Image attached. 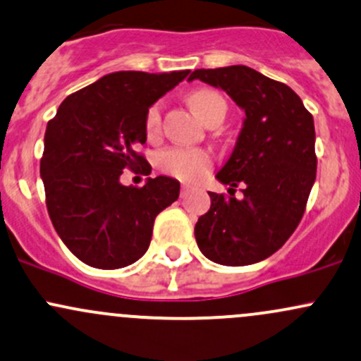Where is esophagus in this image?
<instances>
[{"mask_svg":"<svg viewBox=\"0 0 361 361\" xmlns=\"http://www.w3.org/2000/svg\"><path fill=\"white\" fill-rule=\"evenodd\" d=\"M190 185H181V197H187L188 192H190Z\"/></svg>","mask_w":361,"mask_h":361,"instance_id":"esophagus-1","label":"esophagus"}]
</instances>
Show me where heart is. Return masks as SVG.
Returning <instances> with one entry per match:
<instances>
[{"label":"heart","instance_id":"b5f03b06","mask_svg":"<svg viewBox=\"0 0 361 361\" xmlns=\"http://www.w3.org/2000/svg\"><path fill=\"white\" fill-rule=\"evenodd\" d=\"M190 105L193 112L202 121L219 105H225L221 94L211 90H200L190 94ZM226 107V105H225ZM161 126V105H152L145 116V130L147 135L154 136ZM157 164L164 173L176 176L180 180L197 181L209 173L212 159L206 150L200 149H181V147H173L161 152L157 157Z\"/></svg>","mask_w":361,"mask_h":361}]
</instances>
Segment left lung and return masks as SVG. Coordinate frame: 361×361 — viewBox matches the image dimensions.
<instances>
[{"label": "left lung", "mask_w": 361, "mask_h": 361, "mask_svg": "<svg viewBox=\"0 0 361 361\" xmlns=\"http://www.w3.org/2000/svg\"><path fill=\"white\" fill-rule=\"evenodd\" d=\"M193 79L226 91L245 112L216 174L230 185V197L209 192L211 209L195 225L197 245L225 267L259 263L286 244L305 214L317 178L313 116L289 86L250 67L197 69ZM237 184L245 185L240 201L233 193Z\"/></svg>", "instance_id": "8db88e82"}]
</instances>
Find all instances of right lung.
Wrapping results in <instances>:
<instances>
[{
    "label": "right lung",
    "instance_id": "right-lung-1",
    "mask_svg": "<svg viewBox=\"0 0 361 361\" xmlns=\"http://www.w3.org/2000/svg\"><path fill=\"white\" fill-rule=\"evenodd\" d=\"M190 71H119L69 94L44 133L41 178L56 233L82 263L116 270L138 261L154 221L180 195V181L121 183L124 169L150 174L136 149L147 142L149 109Z\"/></svg>",
    "mask_w": 361,
    "mask_h": 361
}]
</instances>
